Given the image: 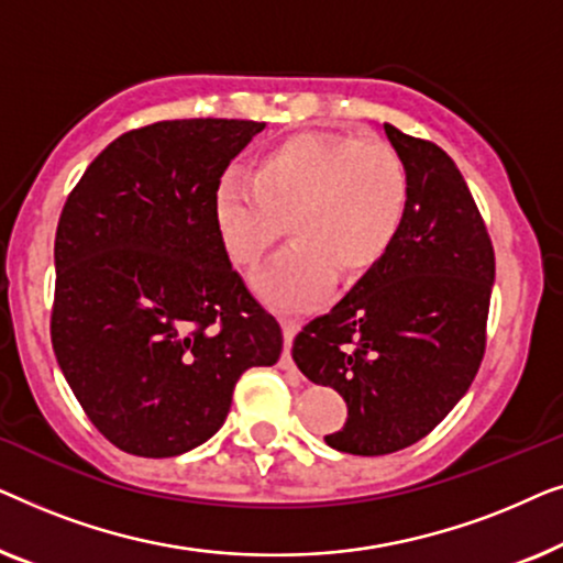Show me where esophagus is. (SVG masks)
Masks as SVG:
<instances>
[{
	"label": "esophagus",
	"instance_id": "esophagus-1",
	"mask_svg": "<svg viewBox=\"0 0 563 563\" xmlns=\"http://www.w3.org/2000/svg\"><path fill=\"white\" fill-rule=\"evenodd\" d=\"M282 333H284V368H295L289 358V349H291V341H295V335L299 333V322L297 320H289V318H282Z\"/></svg>",
	"mask_w": 563,
	"mask_h": 563
}]
</instances>
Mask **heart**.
<instances>
[{
    "mask_svg": "<svg viewBox=\"0 0 563 563\" xmlns=\"http://www.w3.org/2000/svg\"><path fill=\"white\" fill-rule=\"evenodd\" d=\"M410 207V176L395 148L345 133H297L228 172L212 191V222L228 256L258 266L284 233L295 243L253 287L279 310L318 305L335 272L358 276L387 256Z\"/></svg>",
    "mask_w": 563,
    "mask_h": 563,
    "instance_id": "1",
    "label": "heart"
}]
</instances>
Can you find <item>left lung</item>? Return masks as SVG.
Instances as JSON below:
<instances>
[{
    "label": "left lung",
    "mask_w": 563,
    "mask_h": 563,
    "mask_svg": "<svg viewBox=\"0 0 563 563\" xmlns=\"http://www.w3.org/2000/svg\"><path fill=\"white\" fill-rule=\"evenodd\" d=\"M384 133L410 176L405 225L291 345L299 372L349 405L325 443L353 456L407 449L456 407L479 372L495 284V249L449 153L389 122Z\"/></svg>",
    "instance_id": "obj_1"
}]
</instances>
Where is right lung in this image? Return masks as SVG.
I'll return each instance as SVG.
<instances>
[{
  "instance_id": "add662e5",
  "label": "right lung",
  "mask_w": 563,
  "mask_h": 563,
  "mask_svg": "<svg viewBox=\"0 0 563 563\" xmlns=\"http://www.w3.org/2000/svg\"><path fill=\"white\" fill-rule=\"evenodd\" d=\"M266 125L164 120L91 161L56 230L51 341L87 418L120 451L187 453L225 422L245 368L282 328L230 264L212 191Z\"/></svg>"
}]
</instances>
